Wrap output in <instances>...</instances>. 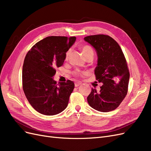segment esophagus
<instances>
[{"label": "esophagus", "instance_id": "34e87169", "mask_svg": "<svg viewBox=\"0 0 151 151\" xmlns=\"http://www.w3.org/2000/svg\"><path fill=\"white\" fill-rule=\"evenodd\" d=\"M80 85H81V83H79V82H76V83H75V86L76 87H78Z\"/></svg>", "mask_w": 151, "mask_h": 151}]
</instances>
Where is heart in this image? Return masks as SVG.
Masks as SVG:
<instances>
[{"mask_svg": "<svg viewBox=\"0 0 151 151\" xmlns=\"http://www.w3.org/2000/svg\"><path fill=\"white\" fill-rule=\"evenodd\" d=\"M81 51H82V53H83L84 57H86L88 55H94V52L93 50L92 49V48L90 47L89 46H88V45H84L81 47ZM70 54V51H68L66 53L65 55V58H67L68 57V55ZM81 74V72L79 71H76L74 72V75L75 76H79Z\"/></svg>", "mask_w": 151, "mask_h": 151, "instance_id": "heart-1", "label": "heart"}]
</instances>
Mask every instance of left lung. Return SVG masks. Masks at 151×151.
Returning <instances> with one entry per match:
<instances>
[{"instance_id": "left-lung-1", "label": "left lung", "mask_w": 151, "mask_h": 151, "mask_svg": "<svg viewBox=\"0 0 151 151\" xmlns=\"http://www.w3.org/2000/svg\"><path fill=\"white\" fill-rule=\"evenodd\" d=\"M84 40L96 52L94 73L96 80L103 83L99 92L92 88L88 102L97 111H113L120 104L128 91L130 74L124 55L119 45L109 36L92 35Z\"/></svg>"}]
</instances>
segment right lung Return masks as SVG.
<instances>
[{"label": "right lung", "instance_id": "obj_1", "mask_svg": "<svg viewBox=\"0 0 151 151\" xmlns=\"http://www.w3.org/2000/svg\"><path fill=\"white\" fill-rule=\"evenodd\" d=\"M75 36H48L36 43L26 54L22 67V88L33 108L45 115H55L67 108L74 83L68 80L58 86L53 79Z\"/></svg>", "mask_w": 151, "mask_h": 151}]
</instances>
